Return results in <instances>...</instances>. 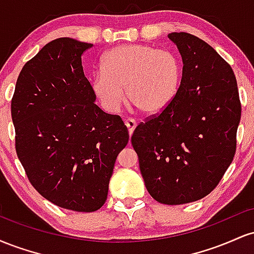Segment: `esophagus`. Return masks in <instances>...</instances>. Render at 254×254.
<instances>
[{
    "label": "esophagus",
    "mask_w": 254,
    "mask_h": 254,
    "mask_svg": "<svg viewBox=\"0 0 254 254\" xmlns=\"http://www.w3.org/2000/svg\"><path fill=\"white\" fill-rule=\"evenodd\" d=\"M125 125H127V131H129V135L131 137L133 130H135V127H136V122L133 121V119H127V121H125Z\"/></svg>",
    "instance_id": "1"
}]
</instances>
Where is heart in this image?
I'll return each mask as SVG.
<instances>
[{"label": "heart", "mask_w": 254, "mask_h": 254, "mask_svg": "<svg viewBox=\"0 0 254 254\" xmlns=\"http://www.w3.org/2000/svg\"><path fill=\"white\" fill-rule=\"evenodd\" d=\"M183 64L173 51L147 44H125L105 55L101 70L92 78V90L107 112H116L125 101L145 115L164 111L176 98Z\"/></svg>", "instance_id": "b5f03b06"}]
</instances>
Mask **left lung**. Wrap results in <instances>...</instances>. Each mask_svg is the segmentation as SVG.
I'll list each match as a JSON object with an SVG mask.
<instances>
[{
  "mask_svg": "<svg viewBox=\"0 0 254 254\" xmlns=\"http://www.w3.org/2000/svg\"><path fill=\"white\" fill-rule=\"evenodd\" d=\"M168 38L183 58L179 89L137 125L131 144L150 196L178 205L208 196L222 179L237 150L241 103L234 71L208 43L185 32Z\"/></svg>",
  "mask_w": 254,
  "mask_h": 254,
  "instance_id": "left-lung-1",
  "label": "left lung"
}]
</instances>
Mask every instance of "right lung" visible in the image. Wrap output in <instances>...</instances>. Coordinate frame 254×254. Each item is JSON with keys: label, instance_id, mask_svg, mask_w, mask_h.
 Wrapping results in <instances>:
<instances>
[{"label": "right lung", "instance_id": "1", "mask_svg": "<svg viewBox=\"0 0 254 254\" xmlns=\"http://www.w3.org/2000/svg\"><path fill=\"white\" fill-rule=\"evenodd\" d=\"M92 46L71 38L46 44L21 69L11 99L16 154L32 186L78 212L104 205L129 142L122 118L94 104L81 58Z\"/></svg>", "mask_w": 254, "mask_h": 254}]
</instances>
